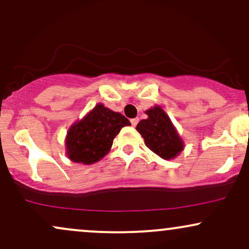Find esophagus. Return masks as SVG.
I'll use <instances>...</instances> for the list:
<instances>
[{
  "mask_svg": "<svg viewBox=\"0 0 249 249\" xmlns=\"http://www.w3.org/2000/svg\"><path fill=\"white\" fill-rule=\"evenodd\" d=\"M130 122H131V125H133V127H135V125H136L137 124H139V119H137V118L131 119Z\"/></svg>",
  "mask_w": 249,
  "mask_h": 249,
  "instance_id": "obj_1",
  "label": "esophagus"
}]
</instances>
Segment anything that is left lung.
I'll return each instance as SVG.
<instances>
[{
    "label": "left lung",
    "instance_id": "left-lung-1",
    "mask_svg": "<svg viewBox=\"0 0 249 249\" xmlns=\"http://www.w3.org/2000/svg\"><path fill=\"white\" fill-rule=\"evenodd\" d=\"M148 119L141 120L136 130L144 139L145 145L163 160H172L184 149V142L178 135L170 118L160 106L148 109Z\"/></svg>",
    "mask_w": 249,
    "mask_h": 249
}]
</instances>
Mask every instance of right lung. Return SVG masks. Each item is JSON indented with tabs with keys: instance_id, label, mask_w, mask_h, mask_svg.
<instances>
[{
	"instance_id": "1",
	"label": "right lung",
	"mask_w": 249,
	"mask_h": 249,
	"mask_svg": "<svg viewBox=\"0 0 249 249\" xmlns=\"http://www.w3.org/2000/svg\"><path fill=\"white\" fill-rule=\"evenodd\" d=\"M129 124L122 114L98 104L70 127L65 140L67 156L72 162L86 165L98 162L110 150L121 128Z\"/></svg>"
}]
</instances>
